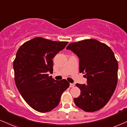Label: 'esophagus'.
<instances>
[{
  "label": "esophagus",
  "mask_w": 127,
  "mask_h": 127,
  "mask_svg": "<svg viewBox=\"0 0 127 127\" xmlns=\"http://www.w3.org/2000/svg\"><path fill=\"white\" fill-rule=\"evenodd\" d=\"M74 86V83H70V88H73Z\"/></svg>",
  "instance_id": "esophagus-1"
}]
</instances>
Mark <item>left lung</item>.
Here are the masks:
<instances>
[{
	"label": "left lung",
	"mask_w": 127,
	"mask_h": 127,
	"mask_svg": "<svg viewBox=\"0 0 127 127\" xmlns=\"http://www.w3.org/2000/svg\"><path fill=\"white\" fill-rule=\"evenodd\" d=\"M66 49L79 57V71L87 79V85H76L81 94L74 103L86 112L98 111L108 103L117 85L118 64L112 50L94 39L72 42Z\"/></svg>",
	"instance_id": "8db88e82"
}]
</instances>
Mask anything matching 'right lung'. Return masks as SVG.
Segmentation results:
<instances>
[{"mask_svg":"<svg viewBox=\"0 0 127 127\" xmlns=\"http://www.w3.org/2000/svg\"><path fill=\"white\" fill-rule=\"evenodd\" d=\"M68 42H57L36 37L22 44L13 62L16 86L25 102L40 112L57 107L70 83L49 76L53 71V59Z\"/></svg>","mask_w":127,"mask_h":127,"instance_id":"add662e5","label":"right lung"}]
</instances>
